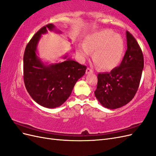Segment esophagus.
<instances>
[{
	"instance_id": "34e87169",
	"label": "esophagus",
	"mask_w": 156,
	"mask_h": 156,
	"mask_svg": "<svg viewBox=\"0 0 156 156\" xmlns=\"http://www.w3.org/2000/svg\"><path fill=\"white\" fill-rule=\"evenodd\" d=\"M92 73H93V70H92V69L89 68H88L87 69V70H86V73H87V74Z\"/></svg>"
}]
</instances>
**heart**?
<instances>
[{
  "label": "heart",
  "mask_w": 156,
  "mask_h": 156,
  "mask_svg": "<svg viewBox=\"0 0 156 156\" xmlns=\"http://www.w3.org/2000/svg\"><path fill=\"white\" fill-rule=\"evenodd\" d=\"M77 53L84 58L94 51L92 58L98 66L104 70L116 68L124 58L125 42L120 34L110 29H103L88 35L84 44L78 46Z\"/></svg>",
  "instance_id": "1"
}]
</instances>
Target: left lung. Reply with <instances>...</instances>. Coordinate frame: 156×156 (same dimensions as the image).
I'll return each mask as SVG.
<instances>
[{
    "mask_svg": "<svg viewBox=\"0 0 156 156\" xmlns=\"http://www.w3.org/2000/svg\"><path fill=\"white\" fill-rule=\"evenodd\" d=\"M126 38L127 48L120 65L111 72L98 75L95 96L103 107L110 109L124 106L134 98L142 76V50L128 31Z\"/></svg>",
    "mask_w": 156,
    "mask_h": 156,
    "instance_id": "obj_1",
    "label": "left lung"
}]
</instances>
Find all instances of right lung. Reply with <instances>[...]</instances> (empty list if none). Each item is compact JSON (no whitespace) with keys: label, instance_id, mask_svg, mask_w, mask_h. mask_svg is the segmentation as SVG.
I'll return each instance as SVG.
<instances>
[{"label":"right lung","instance_id":"obj_1","mask_svg":"<svg viewBox=\"0 0 156 156\" xmlns=\"http://www.w3.org/2000/svg\"><path fill=\"white\" fill-rule=\"evenodd\" d=\"M55 30L50 24L37 31L28 43L23 56V79L27 92L39 105L46 108H55L62 105L72 94L78 79L86 72L87 67L67 58L60 63L45 64L37 56V46L41 34L48 30Z\"/></svg>","mask_w":156,"mask_h":156}]
</instances>
